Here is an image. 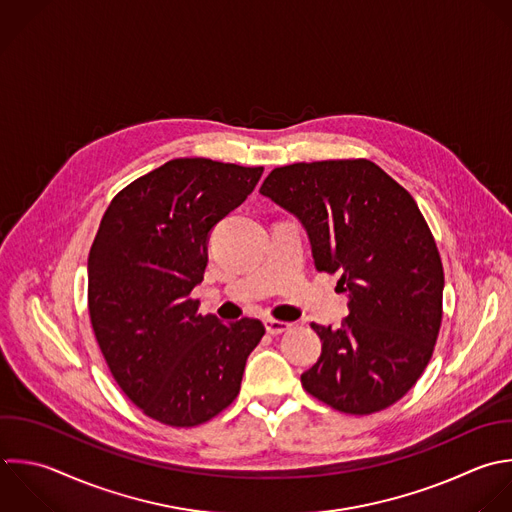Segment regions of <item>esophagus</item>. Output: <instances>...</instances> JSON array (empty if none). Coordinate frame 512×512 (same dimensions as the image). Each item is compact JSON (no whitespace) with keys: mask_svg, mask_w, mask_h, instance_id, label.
Segmentation results:
<instances>
[{"mask_svg":"<svg viewBox=\"0 0 512 512\" xmlns=\"http://www.w3.org/2000/svg\"><path fill=\"white\" fill-rule=\"evenodd\" d=\"M264 326L270 334H282L286 332L292 324L290 322H284V320H276V318H264Z\"/></svg>","mask_w":512,"mask_h":512,"instance_id":"1","label":"esophagus"}]
</instances>
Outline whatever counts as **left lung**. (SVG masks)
<instances>
[{"instance_id": "1", "label": "left lung", "mask_w": 512, "mask_h": 512, "mask_svg": "<svg viewBox=\"0 0 512 512\" xmlns=\"http://www.w3.org/2000/svg\"><path fill=\"white\" fill-rule=\"evenodd\" d=\"M260 194L302 224L316 270L338 272L348 292L340 328L312 324L322 352L302 386L348 414L394 404L426 368L442 320V262L414 198L370 160L274 168Z\"/></svg>"}]
</instances>
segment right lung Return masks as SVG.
Listing matches in <instances>:
<instances>
[{
  "label": "right lung",
  "mask_w": 512,
  "mask_h": 512,
  "mask_svg": "<svg viewBox=\"0 0 512 512\" xmlns=\"http://www.w3.org/2000/svg\"><path fill=\"white\" fill-rule=\"evenodd\" d=\"M264 168L170 160L108 206L88 258L90 318L128 398L154 420L196 426L240 392L264 336L256 318L198 314L214 226L256 188Z\"/></svg>",
  "instance_id": "add662e5"
}]
</instances>
